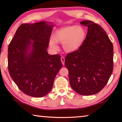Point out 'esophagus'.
<instances>
[{
  "label": "esophagus",
  "mask_w": 122,
  "mask_h": 122,
  "mask_svg": "<svg viewBox=\"0 0 122 122\" xmlns=\"http://www.w3.org/2000/svg\"><path fill=\"white\" fill-rule=\"evenodd\" d=\"M61 61L62 62V63L63 65L64 64V62H65V59H64V58L63 56H62L61 58Z\"/></svg>",
  "instance_id": "1"
}]
</instances>
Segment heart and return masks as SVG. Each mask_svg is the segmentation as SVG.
<instances>
[{"instance_id": "obj_1", "label": "heart", "mask_w": 122, "mask_h": 122, "mask_svg": "<svg viewBox=\"0 0 122 122\" xmlns=\"http://www.w3.org/2000/svg\"><path fill=\"white\" fill-rule=\"evenodd\" d=\"M87 31L84 27L69 25L57 29L53 34V39L49 40V46L53 50H57V43H62V48L68 53L76 52L82 47L86 39Z\"/></svg>"}]
</instances>
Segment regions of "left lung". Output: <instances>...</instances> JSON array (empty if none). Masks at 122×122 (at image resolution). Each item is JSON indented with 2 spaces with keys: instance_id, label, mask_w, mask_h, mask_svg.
<instances>
[{
  "instance_id": "left-lung-1",
  "label": "left lung",
  "mask_w": 122,
  "mask_h": 122,
  "mask_svg": "<svg viewBox=\"0 0 122 122\" xmlns=\"http://www.w3.org/2000/svg\"><path fill=\"white\" fill-rule=\"evenodd\" d=\"M80 24L88 28L86 39L79 50L68 54L64 64L72 89L80 95H93L103 89L112 73L113 46L99 25L90 20Z\"/></svg>"
}]
</instances>
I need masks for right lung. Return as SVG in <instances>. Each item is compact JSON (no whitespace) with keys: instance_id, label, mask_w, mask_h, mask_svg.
<instances>
[{"instance_id":"right-lung-1","label":"right lung","mask_w":122,"mask_h":122,"mask_svg":"<svg viewBox=\"0 0 122 122\" xmlns=\"http://www.w3.org/2000/svg\"><path fill=\"white\" fill-rule=\"evenodd\" d=\"M53 25L46 21L22 24L8 46L10 76L19 89L30 97L47 95L62 67L60 56L47 52Z\"/></svg>"}]
</instances>
